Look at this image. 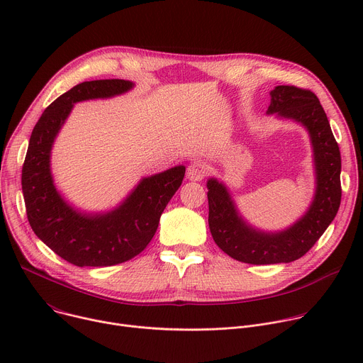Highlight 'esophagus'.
I'll use <instances>...</instances> for the list:
<instances>
[{
  "mask_svg": "<svg viewBox=\"0 0 363 363\" xmlns=\"http://www.w3.org/2000/svg\"><path fill=\"white\" fill-rule=\"evenodd\" d=\"M206 172H208V167L201 161H194L186 168V177L189 181H202Z\"/></svg>",
  "mask_w": 363,
  "mask_h": 363,
  "instance_id": "1",
  "label": "esophagus"
}]
</instances>
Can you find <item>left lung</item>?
I'll use <instances>...</instances> for the list:
<instances>
[{"label":"left lung","instance_id":"obj_1","mask_svg":"<svg viewBox=\"0 0 363 363\" xmlns=\"http://www.w3.org/2000/svg\"><path fill=\"white\" fill-rule=\"evenodd\" d=\"M267 113L301 123L313 146L316 191L306 214L289 228L266 233L251 227L238 214L227 186L208 179V224L216 244L234 260L248 264L290 263L303 257L322 237L337 214L340 188V150L318 96L296 86L272 90Z\"/></svg>","mask_w":363,"mask_h":363}]
</instances>
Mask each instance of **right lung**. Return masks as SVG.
Segmentation results:
<instances>
[{"instance_id": "1", "label": "right lung", "mask_w": 363, "mask_h": 363, "mask_svg": "<svg viewBox=\"0 0 363 363\" xmlns=\"http://www.w3.org/2000/svg\"><path fill=\"white\" fill-rule=\"evenodd\" d=\"M132 87V82L121 79L74 86L44 111L28 142L21 174L28 223L47 247L77 267L115 266L142 252L185 175V167L178 165L143 178L119 206L105 214H82L57 192L50 152L74 103L113 97Z\"/></svg>"}]
</instances>
